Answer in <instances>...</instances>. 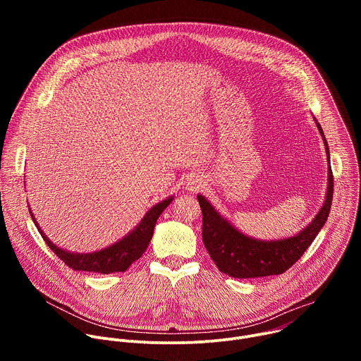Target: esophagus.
<instances>
[{"instance_id": "esophagus-1", "label": "esophagus", "mask_w": 361, "mask_h": 361, "mask_svg": "<svg viewBox=\"0 0 361 361\" xmlns=\"http://www.w3.org/2000/svg\"><path fill=\"white\" fill-rule=\"evenodd\" d=\"M204 185H205V183H204L202 178H200V177H191V178L187 181V184H185V190H187V191H198V190H201Z\"/></svg>"}]
</instances>
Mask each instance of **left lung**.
<instances>
[{
  "mask_svg": "<svg viewBox=\"0 0 361 361\" xmlns=\"http://www.w3.org/2000/svg\"><path fill=\"white\" fill-rule=\"evenodd\" d=\"M313 118L324 141L327 154V192L316 217L297 234L279 240H260L250 237L221 216L202 194L197 195L202 213V241L221 273L234 279L279 276L300 259L326 224L331 209L334 183L329 144L322 126L316 117Z\"/></svg>",
  "mask_w": 361,
  "mask_h": 361,
  "instance_id": "left-lung-1",
  "label": "left lung"
}]
</instances>
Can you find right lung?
Wrapping results in <instances>:
<instances>
[{
  "label": "right lung",
  "mask_w": 361,
  "mask_h": 361,
  "mask_svg": "<svg viewBox=\"0 0 361 361\" xmlns=\"http://www.w3.org/2000/svg\"><path fill=\"white\" fill-rule=\"evenodd\" d=\"M173 200H174V195H170L166 200L157 202L156 205H152V207L144 214L141 221L121 240L116 241L114 244L106 248H101L92 252H74L63 247H59L45 235V233L41 230L31 210H30V214L39 234L42 235L44 241L68 267L77 271L110 274L117 271H126L135 260L140 259L151 241L154 227H156L159 217L169 207Z\"/></svg>",
  "instance_id": "1"
}]
</instances>
